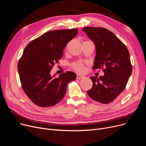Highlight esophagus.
Returning a JSON list of instances; mask_svg holds the SVG:
<instances>
[{
    "label": "esophagus",
    "instance_id": "1",
    "mask_svg": "<svg viewBox=\"0 0 146 146\" xmlns=\"http://www.w3.org/2000/svg\"><path fill=\"white\" fill-rule=\"evenodd\" d=\"M84 78H85V76L82 74H77V79H82Z\"/></svg>",
    "mask_w": 146,
    "mask_h": 146
}]
</instances>
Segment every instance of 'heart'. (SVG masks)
I'll return each mask as SVG.
<instances>
[{
  "instance_id": "heart-1",
  "label": "heart",
  "mask_w": 146,
  "mask_h": 146,
  "mask_svg": "<svg viewBox=\"0 0 146 146\" xmlns=\"http://www.w3.org/2000/svg\"><path fill=\"white\" fill-rule=\"evenodd\" d=\"M71 66L74 70L79 72H83L85 70V66H84V64L82 62H80V61L73 63Z\"/></svg>"
}]
</instances>
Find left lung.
<instances>
[{
	"mask_svg": "<svg viewBox=\"0 0 146 146\" xmlns=\"http://www.w3.org/2000/svg\"><path fill=\"white\" fill-rule=\"evenodd\" d=\"M96 46L93 70L102 68L103 76L90 77L93 86L87 91L93 100L102 104L112 102L124 90L132 72L129 51L119 38L102 27L82 29Z\"/></svg>",
	"mask_w": 146,
	"mask_h": 146,
	"instance_id": "8db88e82",
	"label": "left lung"
}]
</instances>
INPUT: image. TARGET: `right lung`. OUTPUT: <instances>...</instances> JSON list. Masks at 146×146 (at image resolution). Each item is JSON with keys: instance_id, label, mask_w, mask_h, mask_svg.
Listing matches in <instances>:
<instances>
[{"instance_id": "1", "label": "right lung", "mask_w": 146, "mask_h": 146, "mask_svg": "<svg viewBox=\"0 0 146 146\" xmlns=\"http://www.w3.org/2000/svg\"><path fill=\"white\" fill-rule=\"evenodd\" d=\"M78 29L53 30L31 41L18 64L22 89L34 104L42 108L61 101L68 83L76 78L72 72L51 76L52 68L63 57V49L78 34Z\"/></svg>"}]
</instances>
